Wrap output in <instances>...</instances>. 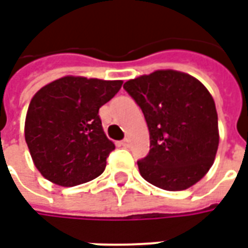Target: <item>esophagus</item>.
Instances as JSON below:
<instances>
[{
	"label": "esophagus",
	"instance_id": "1",
	"mask_svg": "<svg viewBox=\"0 0 248 248\" xmlns=\"http://www.w3.org/2000/svg\"><path fill=\"white\" fill-rule=\"evenodd\" d=\"M130 145H131L130 138H124V140H122V146H124V147H130Z\"/></svg>",
	"mask_w": 248,
	"mask_h": 248
}]
</instances>
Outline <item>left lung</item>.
Wrapping results in <instances>:
<instances>
[{
	"label": "left lung",
	"instance_id": "8db88e82",
	"mask_svg": "<svg viewBox=\"0 0 248 248\" xmlns=\"http://www.w3.org/2000/svg\"><path fill=\"white\" fill-rule=\"evenodd\" d=\"M124 87L142 108L150 133V151L138 161L142 178L167 191L199 182L219 145L218 114L206 86L167 69L137 77Z\"/></svg>",
	"mask_w": 248,
	"mask_h": 248
}]
</instances>
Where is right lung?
Masks as SVG:
<instances>
[{"label": "right lung", "instance_id": "1", "mask_svg": "<svg viewBox=\"0 0 248 248\" xmlns=\"http://www.w3.org/2000/svg\"><path fill=\"white\" fill-rule=\"evenodd\" d=\"M122 83L66 76L35 93L25 119V140L42 177L71 187L102 174L115 146L98 111Z\"/></svg>", "mask_w": 248, "mask_h": 248}]
</instances>
